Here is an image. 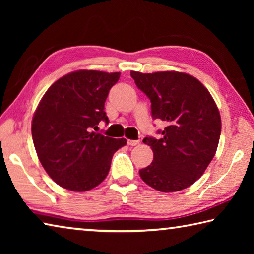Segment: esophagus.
Returning a JSON list of instances; mask_svg holds the SVG:
<instances>
[{
  "mask_svg": "<svg viewBox=\"0 0 254 254\" xmlns=\"http://www.w3.org/2000/svg\"><path fill=\"white\" fill-rule=\"evenodd\" d=\"M140 143L139 140H127V144L131 145V147H134V145H137Z\"/></svg>",
  "mask_w": 254,
  "mask_h": 254,
  "instance_id": "1",
  "label": "esophagus"
}]
</instances>
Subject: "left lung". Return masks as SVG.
Masks as SVG:
<instances>
[{
	"label": "left lung",
	"instance_id": "obj_1",
	"mask_svg": "<svg viewBox=\"0 0 254 254\" xmlns=\"http://www.w3.org/2000/svg\"><path fill=\"white\" fill-rule=\"evenodd\" d=\"M151 102V115L166 127L160 139L147 136L153 161L139 171L150 187L163 192L191 186L207 168L221 135V115L207 88L194 76L179 71H131Z\"/></svg>",
	"mask_w": 254,
	"mask_h": 254
}]
</instances>
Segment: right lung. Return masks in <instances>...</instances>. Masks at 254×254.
Instances as JSON below:
<instances>
[{"label": "right lung", "mask_w": 254, "mask_h": 254, "mask_svg": "<svg viewBox=\"0 0 254 254\" xmlns=\"http://www.w3.org/2000/svg\"><path fill=\"white\" fill-rule=\"evenodd\" d=\"M120 72L77 70L50 86L34 112L32 140L38 158L56 184L87 191L106 178L112 157L126 139L105 136L98 123H109L104 104Z\"/></svg>", "instance_id": "add662e5"}]
</instances>
